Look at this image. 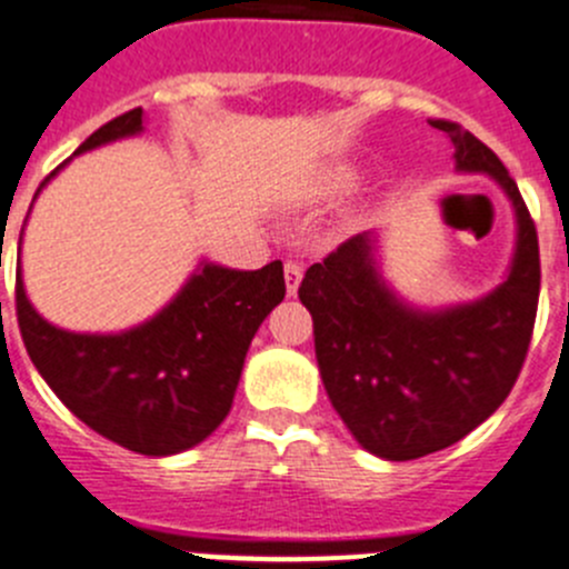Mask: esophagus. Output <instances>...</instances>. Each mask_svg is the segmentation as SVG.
Wrapping results in <instances>:
<instances>
[{
  "mask_svg": "<svg viewBox=\"0 0 569 569\" xmlns=\"http://www.w3.org/2000/svg\"><path fill=\"white\" fill-rule=\"evenodd\" d=\"M283 278H286V291H289V295H297V289H300V280H302L300 263L289 260V263L283 267Z\"/></svg>",
  "mask_w": 569,
  "mask_h": 569,
  "instance_id": "34e87169",
  "label": "esophagus"
}]
</instances>
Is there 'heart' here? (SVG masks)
Wrapping results in <instances>:
<instances>
[{
    "mask_svg": "<svg viewBox=\"0 0 569 569\" xmlns=\"http://www.w3.org/2000/svg\"><path fill=\"white\" fill-rule=\"evenodd\" d=\"M353 182H357V173L350 171V168H337V171L328 173V190H345Z\"/></svg>",
    "mask_w": 569,
    "mask_h": 569,
    "instance_id": "b5f03b06",
    "label": "heart"
}]
</instances>
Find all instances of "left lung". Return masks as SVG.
Listing matches in <instances>:
<instances>
[{"label":"left lung","instance_id":"1","mask_svg":"<svg viewBox=\"0 0 569 569\" xmlns=\"http://www.w3.org/2000/svg\"><path fill=\"white\" fill-rule=\"evenodd\" d=\"M460 173H486L517 216L506 280L480 300L418 309L381 278L379 236L359 232L300 283L333 410L362 449L416 460L458 443L502 405L522 370L539 302V241L517 182L471 131L432 120Z\"/></svg>","mask_w":569,"mask_h":569}]
</instances>
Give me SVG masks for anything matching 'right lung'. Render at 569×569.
<instances>
[{
    "label": "right lung",
    "mask_w": 569,
    "mask_h": 569,
    "mask_svg": "<svg viewBox=\"0 0 569 569\" xmlns=\"http://www.w3.org/2000/svg\"><path fill=\"white\" fill-rule=\"evenodd\" d=\"M142 123L146 111H126L100 126L72 157L142 134ZM283 297L280 260L254 272L201 260L151 320L117 333H78L47 322L30 302L21 267L16 272L21 339L41 379L89 429L151 458L193 449L219 429L249 342Z\"/></svg>",
    "instance_id": "obj_1"
}]
</instances>
